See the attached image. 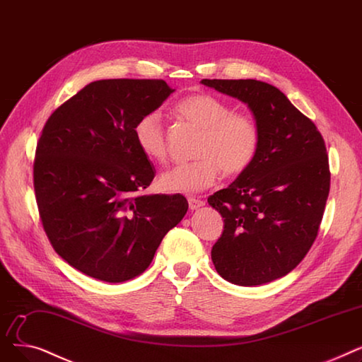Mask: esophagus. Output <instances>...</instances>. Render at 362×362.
<instances>
[{
	"label": "esophagus",
	"instance_id": "34e87169",
	"mask_svg": "<svg viewBox=\"0 0 362 362\" xmlns=\"http://www.w3.org/2000/svg\"><path fill=\"white\" fill-rule=\"evenodd\" d=\"M188 206H190L192 211H196V209L202 208V206H204V202L200 199H196V197H190L188 199Z\"/></svg>",
	"mask_w": 362,
	"mask_h": 362
}]
</instances>
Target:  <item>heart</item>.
Masks as SVG:
<instances>
[{
  "mask_svg": "<svg viewBox=\"0 0 362 362\" xmlns=\"http://www.w3.org/2000/svg\"><path fill=\"white\" fill-rule=\"evenodd\" d=\"M175 110L200 131L194 148L197 159L165 170L159 177L163 192L196 194L216 182L221 169L226 175H237L250 166L261 143V132L253 117L234 112L228 103L209 94L188 95ZM134 140L147 159L166 162V129L159 110L147 112L136 120Z\"/></svg>",
  "mask_w": 362,
  "mask_h": 362,
  "instance_id": "obj_1",
  "label": "heart"
}]
</instances>
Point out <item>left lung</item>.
<instances>
[{
	"label": "left lung",
	"instance_id": "8db88e82",
	"mask_svg": "<svg viewBox=\"0 0 362 362\" xmlns=\"http://www.w3.org/2000/svg\"><path fill=\"white\" fill-rule=\"evenodd\" d=\"M252 110L261 143L250 166L208 202L223 218L212 262L223 280L259 286L295 269L315 242L330 192L322 135L272 85L202 79Z\"/></svg>",
	"mask_w": 362,
	"mask_h": 362
}]
</instances>
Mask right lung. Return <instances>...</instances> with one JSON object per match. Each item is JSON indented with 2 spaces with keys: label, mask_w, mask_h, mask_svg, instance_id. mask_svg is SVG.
I'll use <instances>...</instances> for the list:
<instances>
[{
  "label": "right lung",
  "mask_w": 362,
  "mask_h": 362,
  "mask_svg": "<svg viewBox=\"0 0 362 362\" xmlns=\"http://www.w3.org/2000/svg\"><path fill=\"white\" fill-rule=\"evenodd\" d=\"M174 93L162 79H101L56 109L33 160L44 231L85 275L122 283L146 271L188 209L181 194H141L156 170L134 125Z\"/></svg>",
  "instance_id": "obj_1"
}]
</instances>
